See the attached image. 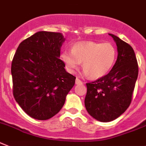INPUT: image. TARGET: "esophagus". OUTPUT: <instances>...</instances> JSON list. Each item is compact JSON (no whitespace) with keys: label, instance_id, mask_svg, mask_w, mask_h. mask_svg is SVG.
<instances>
[{"label":"esophagus","instance_id":"obj_1","mask_svg":"<svg viewBox=\"0 0 146 146\" xmlns=\"http://www.w3.org/2000/svg\"><path fill=\"white\" fill-rule=\"evenodd\" d=\"M76 84H82L83 82L80 80V79H76Z\"/></svg>","mask_w":146,"mask_h":146}]
</instances>
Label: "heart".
Returning a JSON list of instances; mask_svg holds the SVG:
<instances>
[{
  "label": "heart",
  "mask_w": 146,
  "mask_h": 146,
  "mask_svg": "<svg viewBox=\"0 0 146 146\" xmlns=\"http://www.w3.org/2000/svg\"><path fill=\"white\" fill-rule=\"evenodd\" d=\"M117 56V49L111 43L82 41L73 45L71 52H62L61 58L69 73H74L82 63L84 75L98 79L110 72Z\"/></svg>",
  "instance_id": "heart-1"
}]
</instances>
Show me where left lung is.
<instances>
[{"label":"left lung","mask_w":146,"mask_h":146,"mask_svg":"<svg viewBox=\"0 0 146 146\" xmlns=\"http://www.w3.org/2000/svg\"><path fill=\"white\" fill-rule=\"evenodd\" d=\"M109 35L117 44V62L107 75L87 83L84 99L88 113L103 122L114 120L129 107L138 76L137 61L131 46L116 35Z\"/></svg>","instance_id":"1"}]
</instances>
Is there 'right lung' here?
Segmentation results:
<instances>
[{"mask_svg": "<svg viewBox=\"0 0 146 146\" xmlns=\"http://www.w3.org/2000/svg\"><path fill=\"white\" fill-rule=\"evenodd\" d=\"M65 38L60 33L40 31L21 43L12 62L13 96L32 118L46 120L57 114L75 84L60 59Z\"/></svg>", "mask_w": 146, "mask_h": 146, "instance_id": "1", "label": "right lung"}]
</instances>
